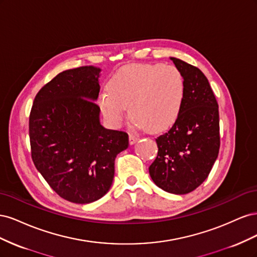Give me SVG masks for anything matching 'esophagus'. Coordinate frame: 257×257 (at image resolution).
I'll return each mask as SVG.
<instances>
[{"instance_id": "1", "label": "esophagus", "mask_w": 257, "mask_h": 257, "mask_svg": "<svg viewBox=\"0 0 257 257\" xmlns=\"http://www.w3.org/2000/svg\"><path fill=\"white\" fill-rule=\"evenodd\" d=\"M138 137L135 136L134 134H130V137H128V141H130V145H134L138 142Z\"/></svg>"}]
</instances>
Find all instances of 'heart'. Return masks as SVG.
I'll use <instances>...</instances> for the list:
<instances>
[{"mask_svg": "<svg viewBox=\"0 0 257 257\" xmlns=\"http://www.w3.org/2000/svg\"><path fill=\"white\" fill-rule=\"evenodd\" d=\"M185 80L174 65L132 64L120 68L97 96L99 110L114 125L128 114L138 128L151 133L169 128L181 112Z\"/></svg>", "mask_w": 257, "mask_h": 257, "instance_id": "heart-1", "label": "heart"}]
</instances>
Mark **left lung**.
I'll use <instances>...</instances> for the list:
<instances>
[{
  "label": "left lung",
  "instance_id": "8db88e82",
  "mask_svg": "<svg viewBox=\"0 0 257 257\" xmlns=\"http://www.w3.org/2000/svg\"><path fill=\"white\" fill-rule=\"evenodd\" d=\"M185 80V96L177 121L157 139L158 157L149 174L159 188L183 195L203 183L220 149L219 106L199 68L170 58Z\"/></svg>",
  "mask_w": 257,
  "mask_h": 257
}]
</instances>
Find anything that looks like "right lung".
Masks as SVG:
<instances>
[{
	"mask_svg": "<svg viewBox=\"0 0 257 257\" xmlns=\"http://www.w3.org/2000/svg\"><path fill=\"white\" fill-rule=\"evenodd\" d=\"M99 67L67 69L37 93L29 134L32 160L58 195L90 204L110 190L115 157L128 147L125 132L105 128L96 105Z\"/></svg>",
	"mask_w": 257,
	"mask_h": 257,
	"instance_id": "1",
	"label": "right lung"
}]
</instances>
